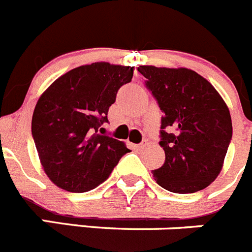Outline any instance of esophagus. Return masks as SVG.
I'll list each match as a JSON object with an SVG mask.
<instances>
[{
    "instance_id": "1",
    "label": "esophagus",
    "mask_w": 252,
    "mask_h": 252,
    "mask_svg": "<svg viewBox=\"0 0 252 252\" xmlns=\"http://www.w3.org/2000/svg\"><path fill=\"white\" fill-rule=\"evenodd\" d=\"M147 147V142H142L140 144H133V148L134 149H143V148Z\"/></svg>"
}]
</instances>
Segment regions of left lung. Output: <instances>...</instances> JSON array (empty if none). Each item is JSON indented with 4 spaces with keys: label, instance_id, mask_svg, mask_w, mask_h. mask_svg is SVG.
<instances>
[{
    "label": "left lung",
    "instance_id": "1",
    "mask_svg": "<svg viewBox=\"0 0 252 252\" xmlns=\"http://www.w3.org/2000/svg\"><path fill=\"white\" fill-rule=\"evenodd\" d=\"M163 112V166L155 182L176 194L205 189L218 178L232 137L229 108L210 82L188 68L139 65Z\"/></svg>",
    "mask_w": 252,
    "mask_h": 252
}]
</instances>
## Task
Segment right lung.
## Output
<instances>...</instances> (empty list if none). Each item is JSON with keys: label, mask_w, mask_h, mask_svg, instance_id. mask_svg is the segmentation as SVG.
<instances>
[{"label": "right lung", "mask_w": 252, "mask_h": 252, "mask_svg": "<svg viewBox=\"0 0 252 252\" xmlns=\"http://www.w3.org/2000/svg\"><path fill=\"white\" fill-rule=\"evenodd\" d=\"M133 72V67L108 62L81 65L56 79L39 97L32 135L44 173L58 188L89 191L105 182L130 152L123 142L98 130Z\"/></svg>", "instance_id": "right-lung-1"}]
</instances>
